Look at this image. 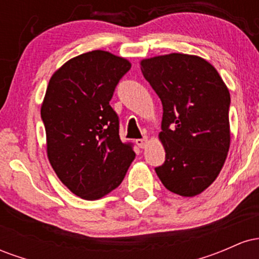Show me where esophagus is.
Wrapping results in <instances>:
<instances>
[{
  "mask_svg": "<svg viewBox=\"0 0 259 259\" xmlns=\"http://www.w3.org/2000/svg\"><path fill=\"white\" fill-rule=\"evenodd\" d=\"M135 142H136V145H138L140 148H145L148 145V138H147V136H144V138H142V139L136 140Z\"/></svg>",
  "mask_w": 259,
  "mask_h": 259,
  "instance_id": "1",
  "label": "esophagus"
}]
</instances>
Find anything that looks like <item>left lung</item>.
Masks as SVG:
<instances>
[{"mask_svg": "<svg viewBox=\"0 0 259 259\" xmlns=\"http://www.w3.org/2000/svg\"><path fill=\"white\" fill-rule=\"evenodd\" d=\"M140 65L163 105L158 138L165 162L156 173L174 194L200 195L221 173L230 147L229 89L198 56L169 53L142 59Z\"/></svg>", "mask_w": 259, "mask_h": 259, "instance_id": "8db88e82", "label": "left lung"}]
</instances>
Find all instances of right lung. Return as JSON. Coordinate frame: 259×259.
I'll use <instances>...</instances> for the list:
<instances>
[{"label": "right lung", "instance_id": "1", "mask_svg": "<svg viewBox=\"0 0 259 259\" xmlns=\"http://www.w3.org/2000/svg\"><path fill=\"white\" fill-rule=\"evenodd\" d=\"M126 58L95 50L76 56L50 79L41 105L46 152L59 180L84 200L117 189L135 158L132 142H121L117 113L109 106Z\"/></svg>", "mask_w": 259, "mask_h": 259}]
</instances>
